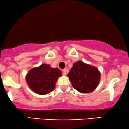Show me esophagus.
I'll use <instances>...</instances> for the list:
<instances>
[{"mask_svg": "<svg viewBox=\"0 0 129 129\" xmlns=\"http://www.w3.org/2000/svg\"><path fill=\"white\" fill-rule=\"evenodd\" d=\"M68 73V69H63V74L64 76H66V74H67V73Z\"/></svg>", "mask_w": 129, "mask_h": 129, "instance_id": "esophagus-1", "label": "esophagus"}]
</instances>
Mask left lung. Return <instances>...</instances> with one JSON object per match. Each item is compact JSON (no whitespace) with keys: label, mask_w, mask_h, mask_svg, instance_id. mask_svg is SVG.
Here are the masks:
<instances>
[{"label":"left lung","mask_w":129,"mask_h":129,"mask_svg":"<svg viewBox=\"0 0 129 129\" xmlns=\"http://www.w3.org/2000/svg\"><path fill=\"white\" fill-rule=\"evenodd\" d=\"M67 76L75 89L80 93H88L96 89L101 74L96 67L78 61L74 63Z\"/></svg>","instance_id":"8db88e82"}]
</instances>
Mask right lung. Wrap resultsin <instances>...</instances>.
<instances>
[{
	"label": "right lung",
	"mask_w": 129,
	"mask_h": 129,
	"mask_svg": "<svg viewBox=\"0 0 129 129\" xmlns=\"http://www.w3.org/2000/svg\"><path fill=\"white\" fill-rule=\"evenodd\" d=\"M61 76L62 72L59 69L43 63L31 68L26 74L25 80L33 92L45 95L54 90L55 84Z\"/></svg>",
	"instance_id": "1"
}]
</instances>
